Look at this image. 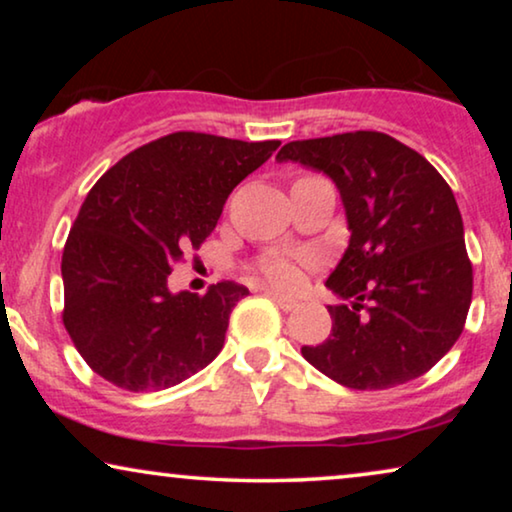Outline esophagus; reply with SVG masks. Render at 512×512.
<instances>
[{
	"mask_svg": "<svg viewBox=\"0 0 512 512\" xmlns=\"http://www.w3.org/2000/svg\"><path fill=\"white\" fill-rule=\"evenodd\" d=\"M265 296H268L270 300H275V305L279 307V310H284V312H291L293 307L298 305V300L286 298V296H282V293H277V291H272V289L265 291Z\"/></svg>",
	"mask_w": 512,
	"mask_h": 512,
	"instance_id": "34e87169",
	"label": "esophagus"
}]
</instances>
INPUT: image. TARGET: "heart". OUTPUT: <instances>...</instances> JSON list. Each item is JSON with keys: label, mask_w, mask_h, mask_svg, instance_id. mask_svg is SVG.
I'll use <instances>...</instances> for the list:
<instances>
[{"label": "heart", "mask_w": 512, "mask_h": 512, "mask_svg": "<svg viewBox=\"0 0 512 512\" xmlns=\"http://www.w3.org/2000/svg\"><path fill=\"white\" fill-rule=\"evenodd\" d=\"M314 263V256L307 251H270L261 258V272L279 289H298L303 282L305 268Z\"/></svg>", "instance_id": "1"}]
</instances>
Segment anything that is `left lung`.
<instances>
[{
    "mask_svg": "<svg viewBox=\"0 0 512 512\" xmlns=\"http://www.w3.org/2000/svg\"><path fill=\"white\" fill-rule=\"evenodd\" d=\"M293 160L328 174L352 230L338 268L326 279L333 328L305 361L342 387L375 391L431 370L464 331L473 296L452 188L410 146L375 130L289 142Z\"/></svg>",
    "mask_w": 512,
    "mask_h": 512,
    "instance_id": "left-lung-1",
    "label": "left lung"
}]
</instances>
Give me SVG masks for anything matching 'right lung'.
<instances>
[{"label":"right lung","mask_w":512,"mask_h":512,"mask_svg":"<svg viewBox=\"0 0 512 512\" xmlns=\"http://www.w3.org/2000/svg\"><path fill=\"white\" fill-rule=\"evenodd\" d=\"M279 144L172 132L97 179L62 251V324L97 375L125 391H158L219 356L249 289L219 282L205 296L172 293L167 277Z\"/></svg>","instance_id":"right-lung-1"}]
</instances>
